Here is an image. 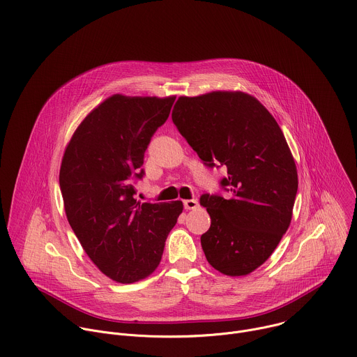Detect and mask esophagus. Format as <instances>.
I'll return each instance as SVG.
<instances>
[{"label":"esophagus","mask_w":357,"mask_h":357,"mask_svg":"<svg viewBox=\"0 0 357 357\" xmlns=\"http://www.w3.org/2000/svg\"><path fill=\"white\" fill-rule=\"evenodd\" d=\"M183 207H185L186 210H195V208H197V207H199V202H197V200H195V199L185 200V202H183Z\"/></svg>","instance_id":"esophagus-1"}]
</instances>
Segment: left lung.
Instances as JSON below:
<instances>
[{"mask_svg": "<svg viewBox=\"0 0 357 357\" xmlns=\"http://www.w3.org/2000/svg\"><path fill=\"white\" fill-rule=\"evenodd\" d=\"M172 121L204 165L227 168L220 185L229 196L200 197L211 218L200 238L206 259L225 275H248L273 255L292 220L298 171L285 136L242 91L182 96Z\"/></svg>", "mask_w": 357, "mask_h": 357, "instance_id": "left-lung-1", "label": "left lung"}]
</instances>
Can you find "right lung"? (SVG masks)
Instances as JSON below:
<instances>
[{
    "label": "right lung",
    "mask_w": 357,
    "mask_h": 357,
    "mask_svg": "<svg viewBox=\"0 0 357 357\" xmlns=\"http://www.w3.org/2000/svg\"><path fill=\"white\" fill-rule=\"evenodd\" d=\"M175 97L114 94L94 108L68 143L59 188L68 222L97 268L121 284L149 277L183 210L182 202L140 203L144 151Z\"/></svg>",
    "instance_id": "right-lung-1"
}]
</instances>
